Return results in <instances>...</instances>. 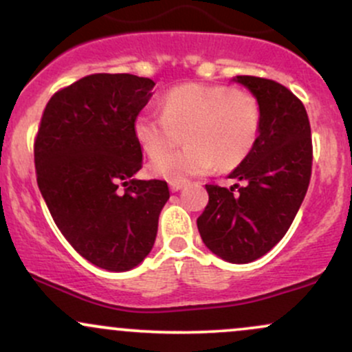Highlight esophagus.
Returning <instances> with one entry per match:
<instances>
[{
	"label": "esophagus",
	"mask_w": 352,
	"mask_h": 352,
	"mask_svg": "<svg viewBox=\"0 0 352 352\" xmlns=\"http://www.w3.org/2000/svg\"><path fill=\"white\" fill-rule=\"evenodd\" d=\"M185 187V182H170V190L172 192H179Z\"/></svg>",
	"instance_id": "34e87169"
}]
</instances>
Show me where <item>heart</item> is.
<instances>
[{"instance_id": "b5f03b06", "label": "heart", "mask_w": 352, "mask_h": 352, "mask_svg": "<svg viewBox=\"0 0 352 352\" xmlns=\"http://www.w3.org/2000/svg\"><path fill=\"white\" fill-rule=\"evenodd\" d=\"M162 112L140 114L134 132L144 152L155 157L148 165L152 175L170 182L204 175L215 165L232 170L248 157L260 134L258 100L228 86L173 87L164 96ZM182 135L188 147L166 154Z\"/></svg>"}]
</instances>
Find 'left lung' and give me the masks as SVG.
I'll return each mask as SVG.
<instances>
[{"instance_id": "8db88e82", "label": "left lung", "mask_w": 352, "mask_h": 352, "mask_svg": "<svg viewBox=\"0 0 352 352\" xmlns=\"http://www.w3.org/2000/svg\"><path fill=\"white\" fill-rule=\"evenodd\" d=\"M260 106V134L248 157L228 175L233 187L205 185L208 204L197 218L200 236L228 263H252L293 223L311 179L313 145L306 109L274 80L236 76Z\"/></svg>"}]
</instances>
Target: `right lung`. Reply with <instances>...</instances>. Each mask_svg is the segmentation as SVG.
Returning a JSON list of instances; mask_svg holds the SVG:
<instances>
[{"label": "right lung", "mask_w": 352, "mask_h": 352, "mask_svg": "<svg viewBox=\"0 0 352 352\" xmlns=\"http://www.w3.org/2000/svg\"><path fill=\"white\" fill-rule=\"evenodd\" d=\"M153 86L132 74L86 76L50 99L34 142L38 187L56 225L107 272L142 263L170 197L167 182L134 177L142 168L134 124Z\"/></svg>", "instance_id": "1"}]
</instances>
